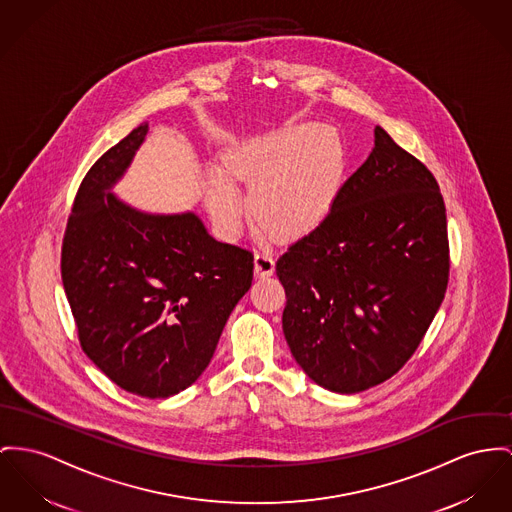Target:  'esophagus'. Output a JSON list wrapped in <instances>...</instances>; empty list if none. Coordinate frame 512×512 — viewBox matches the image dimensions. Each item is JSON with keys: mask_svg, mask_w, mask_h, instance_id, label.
<instances>
[{"mask_svg": "<svg viewBox=\"0 0 512 512\" xmlns=\"http://www.w3.org/2000/svg\"><path fill=\"white\" fill-rule=\"evenodd\" d=\"M275 270V260L270 250H258L254 254V273L258 277H268Z\"/></svg>", "mask_w": 512, "mask_h": 512, "instance_id": "esophagus-1", "label": "esophagus"}]
</instances>
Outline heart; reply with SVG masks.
I'll list each match as a JSON object with an SVG mask.
<instances>
[{
  "label": "heart",
  "mask_w": 512,
  "mask_h": 512,
  "mask_svg": "<svg viewBox=\"0 0 512 512\" xmlns=\"http://www.w3.org/2000/svg\"><path fill=\"white\" fill-rule=\"evenodd\" d=\"M345 151L322 124H303L275 137L248 157L240 172L254 188V207L279 237H301L322 223L340 188ZM215 225L237 237L248 200L225 172H211L205 188Z\"/></svg>",
  "instance_id": "obj_1"
}]
</instances>
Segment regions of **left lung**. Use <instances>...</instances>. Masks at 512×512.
<instances>
[{
  "label": "left lung",
  "mask_w": 512,
  "mask_h": 512,
  "mask_svg": "<svg viewBox=\"0 0 512 512\" xmlns=\"http://www.w3.org/2000/svg\"><path fill=\"white\" fill-rule=\"evenodd\" d=\"M446 209L431 171L380 126L328 215L277 260L283 334L318 386L355 394L396 375L448 285Z\"/></svg>",
  "instance_id": "obj_1"
}]
</instances>
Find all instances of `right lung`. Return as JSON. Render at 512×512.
<instances>
[{"mask_svg": "<svg viewBox=\"0 0 512 512\" xmlns=\"http://www.w3.org/2000/svg\"><path fill=\"white\" fill-rule=\"evenodd\" d=\"M147 132L139 124L85 174L64 235L62 281L87 357L126 392L155 400L204 373L252 285L254 256L213 239L192 211L153 215L112 194Z\"/></svg>", "mask_w": 512, "mask_h": 512, "instance_id": "add662e5", "label": "right lung"}]
</instances>
